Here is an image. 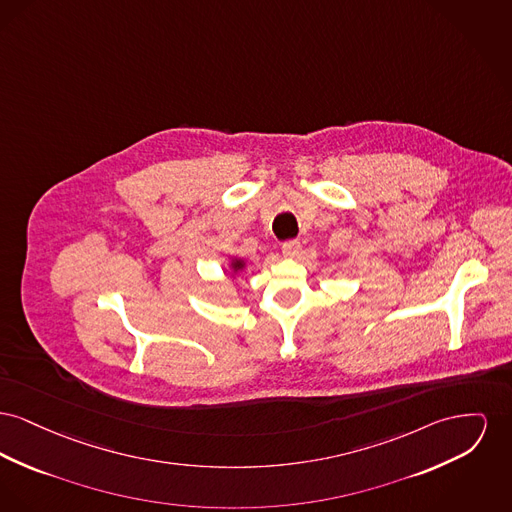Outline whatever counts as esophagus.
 <instances>
[{
  "mask_svg": "<svg viewBox=\"0 0 512 512\" xmlns=\"http://www.w3.org/2000/svg\"><path fill=\"white\" fill-rule=\"evenodd\" d=\"M301 251V243L298 240L284 241L282 243V255L284 257H298Z\"/></svg>",
  "mask_w": 512,
  "mask_h": 512,
  "instance_id": "obj_1",
  "label": "esophagus"
}]
</instances>
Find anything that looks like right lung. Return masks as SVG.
I'll return each instance as SVG.
<instances>
[{
  "label": "right lung",
  "mask_w": 512,
  "mask_h": 512,
  "mask_svg": "<svg viewBox=\"0 0 512 512\" xmlns=\"http://www.w3.org/2000/svg\"><path fill=\"white\" fill-rule=\"evenodd\" d=\"M245 267H247L245 259L236 257V255H232V257H230V261H228V271H230V276H232V278H238V276H240V272L245 271Z\"/></svg>",
  "instance_id": "1"
}]
</instances>
